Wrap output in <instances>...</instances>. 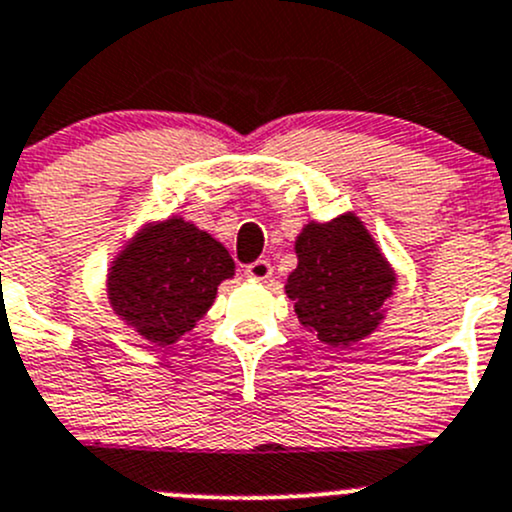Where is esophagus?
<instances>
[{"instance_id": "esophagus-1", "label": "esophagus", "mask_w": 512, "mask_h": 512, "mask_svg": "<svg viewBox=\"0 0 512 512\" xmlns=\"http://www.w3.org/2000/svg\"><path fill=\"white\" fill-rule=\"evenodd\" d=\"M245 275L250 277V280L265 282V280H270V277H272V265L267 260H257V262H252V265H247Z\"/></svg>"}]
</instances>
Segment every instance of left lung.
Here are the masks:
<instances>
[{
  "instance_id": "left-lung-1",
  "label": "left lung",
  "mask_w": 512,
  "mask_h": 512,
  "mask_svg": "<svg viewBox=\"0 0 512 512\" xmlns=\"http://www.w3.org/2000/svg\"><path fill=\"white\" fill-rule=\"evenodd\" d=\"M297 270L285 292L299 324L337 349L369 337L386 317L396 270L354 213L307 223L294 240Z\"/></svg>"
}]
</instances>
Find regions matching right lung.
Returning a JSON list of instances; mask_svg holds the SVG:
<instances>
[{
    "mask_svg": "<svg viewBox=\"0 0 512 512\" xmlns=\"http://www.w3.org/2000/svg\"><path fill=\"white\" fill-rule=\"evenodd\" d=\"M232 275L223 242L173 215L143 225L113 257L108 302L141 339L170 347L208 314L220 282Z\"/></svg>",
    "mask_w": 512,
    "mask_h": 512,
    "instance_id": "right-lung-1",
    "label": "right lung"
}]
</instances>
